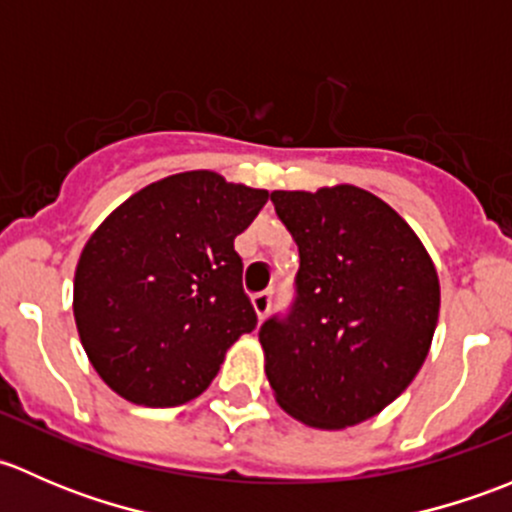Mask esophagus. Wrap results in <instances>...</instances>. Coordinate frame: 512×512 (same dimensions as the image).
<instances>
[{
    "instance_id": "34e87169",
    "label": "esophagus",
    "mask_w": 512,
    "mask_h": 512,
    "mask_svg": "<svg viewBox=\"0 0 512 512\" xmlns=\"http://www.w3.org/2000/svg\"><path fill=\"white\" fill-rule=\"evenodd\" d=\"M252 307H255L257 317L265 319L267 312H270V307H272V292H257L255 297H252Z\"/></svg>"
}]
</instances>
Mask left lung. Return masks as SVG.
<instances>
[{
    "instance_id": "left-lung-1",
    "label": "left lung",
    "mask_w": 512,
    "mask_h": 512,
    "mask_svg": "<svg viewBox=\"0 0 512 512\" xmlns=\"http://www.w3.org/2000/svg\"><path fill=\"white\" fill-rule=\"evenodd\" d=\"M299 247L287 314L260 327L265 371L287 414L347 428L404 394L431 347L436 267L394 208L354 185L275 190Z\"/></svg>"
}]
</instances>
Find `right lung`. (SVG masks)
<instances>
[{
  "label": "right lung",
  "instance_id": "add662e5",
  "mask_svg": "<svg viewBox=\"0 0 512 512\" xmlns=\"http://www.w3.org/2000/svg\"><path fill=\"white\" fill-rule=\"evenodd\" d=\"M267 198L190 170L138 190L89 237L74 277L76 329L118 396L151 409L185 404L257 327L235 237Z\"/></svg>",
  "mask_w": 512,
  "mask_h": 512
}]
</instances>
